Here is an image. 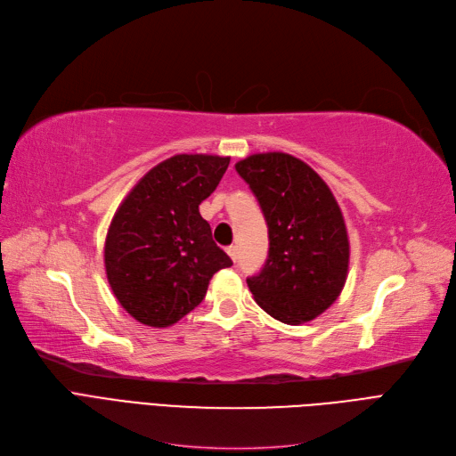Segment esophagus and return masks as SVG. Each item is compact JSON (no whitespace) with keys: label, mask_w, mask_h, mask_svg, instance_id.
Returning <instances> with one entry per match:
<instances>
[{"label":"esophagus","mask_w":456,"mask_h":456,"mask_svg":"<svg viewBox=\"0 0 456 456\" xmlns=\"http://www.w3.org/2000/svg\"><path fill=\"white\" fill-rule=\"evenodd\" d=\"M226 253L230 255V258H232L233 262H238V255H240V253H238V247H235V245H230V247L226 248Z\"/></svg>","instance_id":"obj_1"}]
</instances>
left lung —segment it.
Returning a JSON list of instances; mask_svg holds the SVG:
<instances>
[{
  "label": "left lung",
  "mask_w": 456,
  "mask_h": 456,
  "mask_svg": "<svg viewBox=\"0 0 456 456\" xmlns=\"http://www.w3.org/2000/svg\"><path fill=\"white\" fill-rule=\"evenodd\" d=\"M268 223V260L247 279L255 302L285 324L309 322L332 305L349 270V235L328 184L287 152L235 164Z\"/></svg>",
  "instance_id": "left-lung-1"
}]
</instances>
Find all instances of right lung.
<instances>
[{"mask_svg":"<svg viewBox=\"0 0 456 456\" xmlns=\"http://www.w3.org/2000/svg\"><path fill=\"white\" fill-rule=\"evenodd\" d=\"M230 164L228 156L175 154L139 179L105 238L107 281L141 324L166 328L206 297L232 260L200 215Z\"/></svg>","mask_w":456,"mask_h":456,"instance_id":"add662e5","label":"right lung"}]
</instances>
